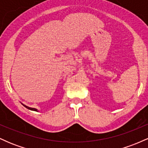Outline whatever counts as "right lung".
<instances>
[{"instance_id": "right-lung-1", "label": "right lung", "mask_w": 148, "mask_h": 148, "mask_svg": "<svg viewBox=\"0 0 148 148\" xmlns=\"http://www.w3.org/2000/svg\"><path fill=\"white\" fill-rule=\"evenodd\" d=\"M22 105H23V106H24L25 107V108H28V109H29V110H31V111H37V110L36 109V108H30V107H28V106H25V105L23 104V103H22Z\"/></svg>"}]
</instances>
